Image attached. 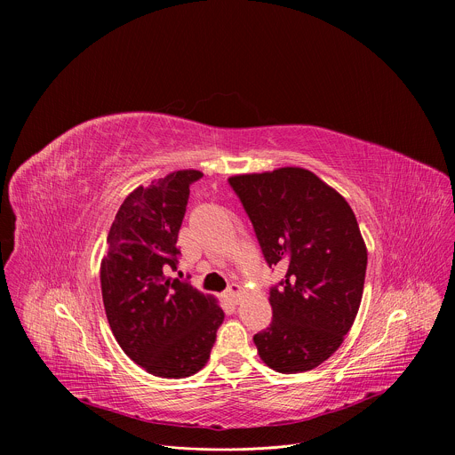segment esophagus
Wrapping results in <instances>:
<instances>
[{
    "mask_svg": "<svg viewBox=\"0 0 455 455\" xmlns=\"http://www.w3.org/2000/svg\"><path fill=\"white\" fill-rule=\"evenodd\" d=\"M239 297H241V286H239V284H230V286L227 288V299H228L230 302L237 304Z\"/></svg>",
    "mask_w": 455,
    "mask_h": 455,
    "instance_id": "esophagus-1",
    "label": "esophagus"
}]
</instances>
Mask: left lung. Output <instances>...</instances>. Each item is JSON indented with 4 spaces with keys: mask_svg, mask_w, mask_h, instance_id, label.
I'll return each instance as SVG.
<instances>
[{
    "mask_svg": "<svg viewBox=\"0 0 455 455\" xmlns=\"http://www.w3.org/2000/svg\"><path fill=\"white\" fill-rule=\"evenodd\" d=\"M268 267H286L270 288L272 323L253 337L261 360L293 374L318 367L356 318L367 248L355 212L307 169L281 167L228 178Z\"/></svg>",
    "mask_w": 455,
    "mask_h": 455,
    "instance_id": "1",
    "label": "left lung"
}]
</instances>
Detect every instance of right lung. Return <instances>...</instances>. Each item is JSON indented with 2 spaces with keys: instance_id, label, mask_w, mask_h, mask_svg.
Returning <instances> with one entry per match:
<instances>
[{
  "instance_id": "1",
  "label": "right lung",
  "mask_w": 455,
  "mask_h": 455,
  "mask_svg": "<svg viewBox=\"0 0 455 455\" xmlns=\"http://www.w3.org/2000/svg\"><path fill=\"white\" fill-rule=\"evenodd\" d=\"M202 176L185 169L137 187L115 216L100 263L102 302L118 346L160 378L204 369L225 318L214 297L167 277L178 265L188 187Z\"/></svg>"
}]
</instances>
